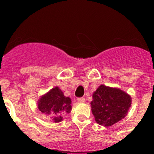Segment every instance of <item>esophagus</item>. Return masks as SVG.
Wrapping results in <instances>:
<instances>
[{
	"label": "esophagus",
	"instance_id": "34e87169",
	"mask_svg": "<svg viewBox=\"0 0 154 154\" xmlns=\"http://www.w3.org/2000/svg\"><path fill=\"white\" fill-rule=\"evenodd\" d=\"M77 101H78V103H84L85 101V99L83 97H80L77 99Z\"/></svg>",
	"mask_w": 154,
	"mask_h": 154
}]
</instances>
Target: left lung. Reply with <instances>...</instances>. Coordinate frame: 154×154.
I'll use <instances>...</instances> for the list:
<instances>
[{"instance_id":"obj_1","label":"left lung","mask_w":154,"mask_h":154,"mask_svg":"<svg viewBox=\"0 0 154 154\" xmlns=\"http://www.w3.org/2000/svg\"><path fill=\"white\" fill-rule=\"evenodd\" d=\"M131 97L119 89L101 85L92 95V112L96 123L110 126L126 116Z\"/></svg>"}]
</instances>
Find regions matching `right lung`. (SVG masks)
Segmentation results:
<instances>
[{
    "label": "right lung",
    "instance_id": "right-lung-1",
    "mask_svg": "<svg viewBox=\"0 0 154 154\" xmlns=\"http://www.w3.org/2000/svg\"><path fill=\"white\" fill-rule=\"evenodd\" d=\"M71 99L65 97L58 87L51 89L38 100V106L42 113L51 117L54 122L62 120L64 114L69 113L72 109Z\"/></svg>",
    "mask_w": 154,
    "mask_h": 154
}]
</instances>
